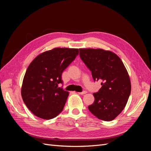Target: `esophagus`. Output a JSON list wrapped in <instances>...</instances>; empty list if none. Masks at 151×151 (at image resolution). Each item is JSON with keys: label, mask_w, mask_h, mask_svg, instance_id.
<instances>
[{"label": "esophagus", "mask_w": 151, "mask_h": 151, "mask_svg": "<svg viewBox=\"0 0 151 151\" xmlns=\"http://www.w3.org/2000/svg\"><path fill=\"white\" fill-rule=\"evenodd\" d=\"M87 93V91H83V92H79V93H78V94H81V95H83V94H86Z\"/></svg>", "instance_id": "obj_1"}]
</instances>
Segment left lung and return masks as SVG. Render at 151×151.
I'll use <instances>...</instances> for the list:
<instances>
[{
	"label": "left lung",
	"instance_id": "8db88e82",
	"mask_svg": "<svg viewBox=\"0 0 151 151\" xmlns=\"http://www.w3.org/2000/svg\"><path fill=\"white\" fill-rule=\"evenodd\" d=\"M79 55L91 71L94 81L102 87L93 94L94 102L88 106L98 119L111 121L125 107L131 92L130 77L117 55L103 49L80 48Z\"/></svg>",
	"mask_w": 151,
	"mask_h": 151
}]
</instances>
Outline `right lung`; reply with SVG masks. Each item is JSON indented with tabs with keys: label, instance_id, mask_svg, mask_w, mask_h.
<instances>
[{
	"label": "right lung",
	"instance_id": "add662e5",
	"mask_svg": "<svg viewBox=\"0 0 151 151\" xmlns=\"http://www.w3.org/2000/svg\"><path fill=\"white\" fill-rule=\"evenodd\" d=\"M78 54L76 48H55L40 54L30 63L22 81L21 96L35 116L50 120L62 111L68 92L58 85L63 83L62 72Z\"/></svg>",
	"mask_w": 151,
	"mask_h": 151
}]
</instances>
